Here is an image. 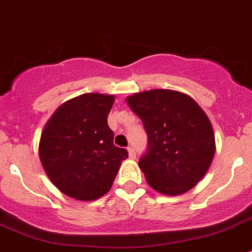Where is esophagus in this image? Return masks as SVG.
<instances>
[{
    "label": "esophagus",
    "instance_id": "34e87169",
    "mask_svg": "<svg viewBox=\"0 0 252 252\" xmlns=\"http://www.w3.org/2000/svg\"><path fill=\"white\" fill-rule=\"evenodd\" d=\"M128 156L130 159H134L135 158V152H134V149L131 148V147H129L128 148Z\"/></svg>",
    "mask_w": 252,
    "mask_h": 252
}]
</instances>
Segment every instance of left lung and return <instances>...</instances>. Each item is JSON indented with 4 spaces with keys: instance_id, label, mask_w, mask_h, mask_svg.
I'll return each mask as SVG.
<instances>
[{
    "instance_id": "8db88e82",
    "label": "left lung",
    "mask_w": 252,
    "mask_h": 252,
    "mask_svg": "<svg viewBox=\"0 0 252 252\" xmlns=\"http://www.w3.org/2000/svg\"><path fill=\"white\" fill-rule=\"evenodd\" d=\"M126 100L148 134V152L138 163L148 185L167 196L189 191L207 173L216 152L207 114L176 90L135 93Z\"/></svg>"
}]
</instances>
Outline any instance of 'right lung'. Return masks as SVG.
I'll list each match as a JSON object with an SVG mask.
<instances>
[{
	"mask_svg": "<svg viewBox=\"0 0 252 252\" xmlns=\"http://www.w3.org/2000/svg\"><path fill=\"white\" fill-rule=\"evenodd\" d=\"M112 94L87 93L61 104L41 133L38 156L58 189L79 201L100 198L112 188L128 152L113 144L108 114Z\"/></svg>",
	"mask_w": 252,
	"mask_h": 252,
	"instance_id": "add662e5",
	"label": "right lung"
}]
</instances>
